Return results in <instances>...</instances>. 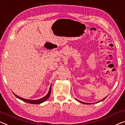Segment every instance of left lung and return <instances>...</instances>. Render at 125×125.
Here are the masks:
<instances>
[{
	"instance_id": "left-lung-1",
	"label": "left lung",
	"mask_w": 125,
	"mask_h": 125,
	"mask_svg": "<svg viewBox=\"0 0 125 125\" xmlns=\"http://www.w3.org/2000/svg\"><path fill=\"white\" fill-rule=\"evenodd\" d=\"M106 98V97H105ZM105 98H104L103 99H102V100H100V101H99V102H98H98H101V101H102V100H104V99H105ZM76 100H77V101H79V102H81V103H83V104H90L91 103H85V102H81V101H80V100H77V99H76Z\"/></svg>"
}]
</instances>
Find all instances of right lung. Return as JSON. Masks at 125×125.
Here are the masks:
<instances>
[{"label":"right lung","instance_id":"add662e5","mask_svg":"<svg viewBox=\"0 0 125 125\" xmlns=\"http://www.w3.org/2000/svg\"><path fill=\"white\" fill-rule=\"evenodd\" d=\"M51 87H50L49 88V92H48V93L47 94V95H46V96H45L44 97L40 99H37V100H30V99H24V98H22L21 97H20V96H18V95H17L16 94H14V95L15 96H16L17 98L20 99L22 100V101L25 102H26V103H30V104H40L42 103V102H44L45 101V100H46L48 99V98H49L50 95H51Z\"/></svg>","mask_w":125,"mask_h":125}]
</instances>
